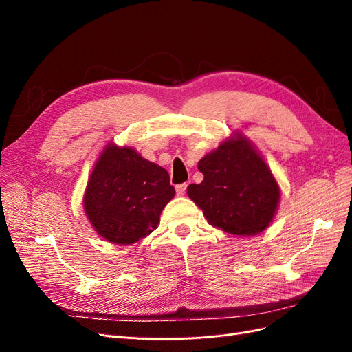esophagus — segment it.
<instances>
[{"instance_id":"obj_1","label":"esophagus","mask_w":352,"mask_h":352,"mask_svg":"<svg viewBox=\"0 0 352 352\" xmlns=\"http://www.w3.org/2000/svg\"><path fill=\"white\" fill-rule=\"evenodd\" d=\"M186 184H180V185H177L176 186V194L179 195V197H182V195H185V192H186Z\"/></svg>"}]
</instances>
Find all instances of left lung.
<instances>
[{"instance_id": "left-lung-1", "label": "left lung", "mask_w": 352, "mask_h": 352, "mask_svg": "<svg viewBox=\"0 0 352 352\" xmlns=\"http://www.w3.org/2000/svg\"><path fill=\"white\" fill-rule=\"evenodd\" d=\"M204 175L188 186V197L211 226L235 236H254L269 228L280 201V188L254 144L239 132L198 162Z\"/></svg>"}]
</instances>
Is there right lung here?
Wrapping results in <instances>:
<instances>
[{"mask_svg":"<svg viewBox=\"0 0 352 352\" xmlns=\"http://www.w3.org/2000/svg\"><path fill=\"white\" fill-rule=\"evenodd\" d=\"M175 197L166 168L132 146H104L83 194V210L101 238L132 245L157 229L160 214Z\"/></svg>","mask_w":352,"mask_h":352,"instance_id":"obj_1","label":"right lung"}]
</instances>
